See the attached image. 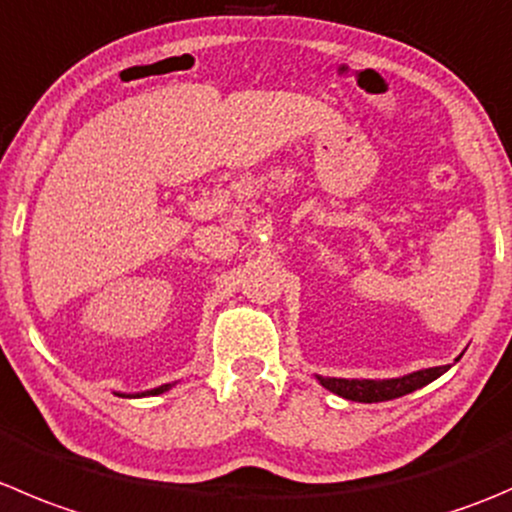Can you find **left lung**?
Listing matches in <instances>:
<instances>
[{
	"label": "left lung",
	"instance_id": "obj_1",
	"mask_svg": "<svg viewBox=\"0 0 512 512\" xmlns=\"http://www.w3.org/2000/svg\"><path fill=\"white\" fill-rule=\"evenodd\" d=\"M445 370H448V365L428 367V370L413 372V375L398 377V380H340V377H317V380L340 398L355 400V403H382V400L403 398V395L423 388L435 377L443 375Z\"/></svg>",
	"mask_w": 512,
	"mask_h": 512
}]
</instances>
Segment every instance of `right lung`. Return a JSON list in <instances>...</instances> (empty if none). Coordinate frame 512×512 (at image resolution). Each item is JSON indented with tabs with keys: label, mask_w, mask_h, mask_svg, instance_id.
<instances>
[{
	"label": "right lung",
	"mask_w": 512,
	"mask_h": 512,
	"mask_svg": "<svg viewBox=\"0 0 512 512\" xmlns=\"http://www.w3.org/2000/svg\"><path fill=\"white\" fill-rule=\"evenodd\" d=\"M165 390H167V385H165V388H157V390H152V395H157V393H165Z\"/></svg>",
	"instance_id": "1"
}]
</instances>
